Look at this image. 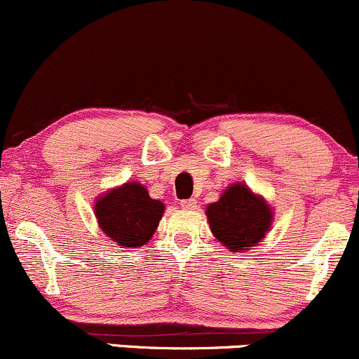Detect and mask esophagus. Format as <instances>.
I'll use <instances>...</instances> for the list:
<instances>
[{"mask_svg":"<svg viewBox=\"0 0 359 359\" xmlns=\"http://www.w3.org/2000/svg\"><path fill=\"white\" fill-rule=\"evenodd\" d=\"M198 201L195 198H188V200H181V208L183 210H195Z\"/></svg>","mask_w":359,"mask_h":359,"instance_id":"esophagus-1","label":"esophagus"}]
</instances>
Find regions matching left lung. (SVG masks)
<instances>
[{"label":"left lung","mask_w":359,"mask_h":359,"mask_svg":"<svg viewBox=\"0 0 359 359\" xmlns=\"http://www.w3.org/2000/svg\"><path fill=\"white\" fill-rule=\"evenodd\" d=\"M206 217L215 237L233 252L255 247L272 223L269 205L238 183L226 189L217 203L208 205Z\"/></svg>","instance_id":"8db88e82"}]
</instances>
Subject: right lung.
Here are the masks:
<instances>
[{"instance_id":"right-lung-1","label":"right lung","mask_w":359,"mask_h":359,"mask_svg":"<svg viewBox=\"0 0 359 359\" xmlns=\"http://www.w3.org/2000/svg\"><path fill=\"white\" fill-rule=\"evenodd\" d=\"M164 213V205L153 200L139 183L114 188L95 203L99 226L117 245L141 247L153 237Z\"/></svg>"}]
</instances>
